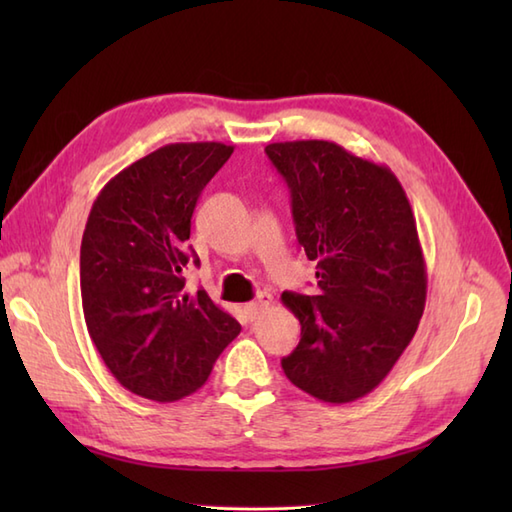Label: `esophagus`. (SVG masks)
<instances>
[{
    "mask_svg": "<svg viewBox=\"0 0 512 512\" xmlns=\"http://www.w3.org/2000/svg\"><path fill=\"white\" fill-rule=\"evenodd\" d=\"M268 306H270V297H268V295H259L255 301L246 303L244 312H246V317H248L250 321H253V319H257L259 314H262Z\"/></svg>",
    "mask_w": 512,
    "mask_h": 512,
    "instance_id": "1",
    "label": "esophagus"
}]
</instances>
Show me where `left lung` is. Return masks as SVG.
I'll return each mask as SVG.
<instances>
[{
    "label": "left lung",
    "mask_w": 512,
    "mask_h": 512,
    "mask_svg": "<svg viewBox=\"0 0 512 512\" xmlns=\"http://www.w3.org/2000/svg\"><path fill=\"white\" fill-rule=\"evenodd\" d=\"M292 198L299 244L321 295L284 292L301 341L281 361L292 385L343 405L374 391L418 330L427 266L394 171L330 140L266 147Z\"/></svg>",
    "instance_id": "8db88e82"
}]
</instances>
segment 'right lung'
<instances>
[{"mask_svg": "<svg viewBox=\"0 0 512 512\" xmlns=\"http://www.w3.org/2000/svg\"><path fill=\"white\" fill-rule=\"evenodd\" d=\"M231 154L222 143L165 145L116 173L92 204L81 242L85 325L136 396L173 402L198 391L242 330L182 277L193 209Z\"/></svg>", "mask_w": 512, "mask_h": 512, "instance_id": "add662e5", "label": "right lung"}]
</instances>
